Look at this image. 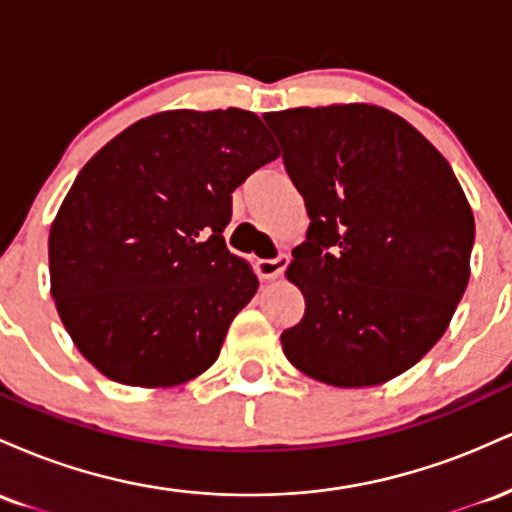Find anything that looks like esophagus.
<instances>
[{
  "mask_svg": "<svg viewBox=\"0 0 512 512\" xmlns=\"http://www.w3.org/2000/svg\"><path fill=\"white\" fill-rule=\"evenodd\" d=\"M286 264H289V257L279 255V257H274V260H257L255 269H257V276H260V279H279V276L284 274Z\"/></svg>",
  "mask_w": 512,
  "mask_h": 512,
  "instance_id": "1",
  "label": "esophagus"
}]
</instances>
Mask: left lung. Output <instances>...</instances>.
Masks as SVG:
<instances>
[{"mask_svg": "<svg viewBox=\"0 0 512 512\" xmlns=\"http://www.w3.org/2000/svg\"><path fill=\"white\" fill-rule=\"evenodd\" d=\"M310 226L286 269L305 315L281 334L301 373L370 387L419 363L469 284L474 214L450 163L380 105L267 113Z\"/></svg>", "mask_w": 512, "mask_h": 512, "instance_id": "obj_1", "label": "left lung"}]
</instances>
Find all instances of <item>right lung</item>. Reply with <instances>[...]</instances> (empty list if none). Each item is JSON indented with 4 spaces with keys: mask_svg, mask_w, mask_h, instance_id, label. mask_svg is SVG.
<instances>
[{
    "mask_svg": "<svg viewBox=\"0 0 512 512\" xmlns=\"http://www.w3.org/2000/svg\"><path fill=\"white\" fill-rule=\"evenodd\" d=\"M276 156L250 110H166L81 168L50 226V293L105 378L158 390L219 358L260 286L223 240L231 195Z\"/></svg>",
    "mask_w": 512,
    "mask_h": 512,
    "instance_id": "1",
    "label": "right lung"
}]
</instances>
